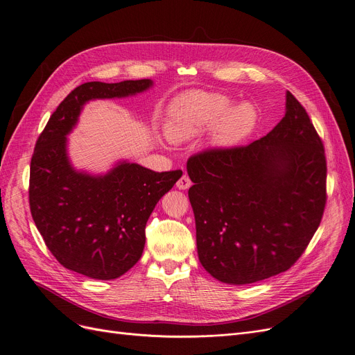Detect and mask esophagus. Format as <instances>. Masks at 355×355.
Here are the masks:
<instances>
[{"label": "esophagus", "instance_id": "obj_1", "mask_svg": "<svg viewBox=\"0 0 355 355\" xmlns=\"http://www.w3.org/2000/svg\"><path fill=\"white\" fill-rule=\"evenodd\" d=\"M191 186H192V182H191V179H189V176H187V175H183V176L178 180V183H176V187H178V189H180V191L189 189Z\"/></svg>", "mask_w": 355, "mask_h": 355}]
</instances>
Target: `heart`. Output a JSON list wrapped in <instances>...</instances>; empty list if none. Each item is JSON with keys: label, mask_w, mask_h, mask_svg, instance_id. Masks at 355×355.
Returning a JSON list of instances; mask_svg holds the SVG:
<instances>
[{"label": "heart", "mask_w": 355, "mask_h": 355, "mask_svg": "<svg viewBox=\"0 0 355 355\" xmlns=\"http://www.w3.org/2000/svg\"><path fill=\"white\" fill-rule=\"evenodd\" d=\"M258 123V112L251 103H238L225 94L193 90L178 96L169 106L166 133L182 141L212 130L216 146H232L251 135Z\"/></svg>", "instance_id": "obj_1"}]
</instances>
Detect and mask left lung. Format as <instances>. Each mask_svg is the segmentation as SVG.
<instances>
[{
    "mask_svg": "<svg viewBox=\"0 0 355 355\" xmlns=\"http://www.w3.org/2000/svg\"><path fill=\"white\" fill-rule=\"evenodd\" d=\"M285 106L259 140L187 160L199 261L220 282L245 285L285 272L322 219L324 146L289 92Z\"/></svg>",
    "mask_w": 355,
    "mask_h": 355,
    "instance_id": "left-lung-1",
    "label": "left lung"
}]
</instances>
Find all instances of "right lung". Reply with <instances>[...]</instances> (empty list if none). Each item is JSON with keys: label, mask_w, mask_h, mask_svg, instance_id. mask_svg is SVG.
Here are the masks:
<instances>
[{"label": "right lung", "mask_w": 355, "mask_h": 355, "mask_svg": "<svg viewBox=\"0 0 355 355\" xmlns=\"http://www.w3.org/2000/svg\"><path fill=\"white\" fill-rule=\"evenodd\" d=\"M150 78L90 81L76 87L51 114L40 135L30 166V209L54 258L94 279H116L140 259L144 227L160 198L182 171L153 172L120 160L107 173L74 169L67 135L90 100L121 98L146 92Z\"/></svg>", "instance_id": "obj_1"}]
</instances>
